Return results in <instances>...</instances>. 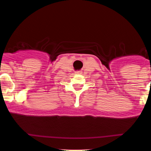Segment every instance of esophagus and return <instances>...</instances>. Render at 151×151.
<instances>
[{"instance_id":"esophagus-1","label":"esophagus","mask_w":151,"mask_h":151,"mask_svg":"<svg viewBox=\"0 0 151 151\" xmlns=\"http://www.w3.org/2000/svg\"><path fill=\"white\" fill-rule=\"evenodd\" d=\"M76 73H77V74H81V72H80V71H77Z\"/></svg>"}]
</instances>
